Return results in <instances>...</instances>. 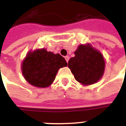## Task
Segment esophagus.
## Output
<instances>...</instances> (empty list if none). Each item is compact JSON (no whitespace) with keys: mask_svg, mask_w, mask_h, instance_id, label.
I'll list each match as a JSON object with an SVG mask.
<instances>
[{"mask_svg":"<svg viewBox=\"0 0 126 126\" xmlns=\"http://www.w3.org/2000/svg\"><path fill=\"white\" fill-rule=\"evenodd\" d=\"M65 59L66 61H67V62H68L69 59V57H68V56H66L65 57Z\"/></svg>","mask_w":126,"mask_h":126,"instance_id":"obj_1","label":"esophagus"}]
</instances>
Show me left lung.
I'll use <instances>...</instances> for the list:
<instances>
[{
	"label": "left lung",
	"mask_w": 126,
	"mask_h": 126,
	"mask_svg": "<svg viewBox=\"0 0 126 126\" xmlns=\"http://www.w3.org/2000/svg\"><path fill=\"white\" fill-rule=\"evenodd\" d=\"M75 57L68 62V67L76 81L84 86L94 84L103 77L105 60L102 53L89 43L80 44Z\"/></svg>",
	"instance_id": "8db88e82"
}]
</instances>
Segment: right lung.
I'll return each instance as SVG.
<instances>
[{
  "mask_svg": "<svg viewBox=\"0 0 126 126\" xmlns=\"http://www.w3.org/2000/svg\"><path fill=\"white\" fill-rule=\"evenodd\" d=\"M67 65L59 54L47 51L46 48L30 50L21 64L24 78L38 88H47L52 84L59 69Z\"/></svg>",
  "mask_w": 126,
  "mask_h": 126,
  "instance_id": "add662e5",
  "label": "right lung"
}]
</instances>
